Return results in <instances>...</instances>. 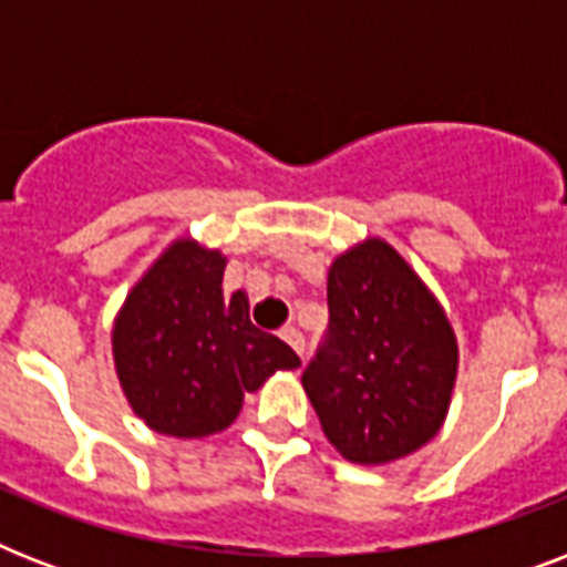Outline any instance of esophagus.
<instances>
[{"mask_svg":"<svg viewBox=\"0 0 567 567\" xmlns=\"http://www.w3.org/2000/svg\"><path fill=\"white\" fill-rule=\"evenodd\" d=\"M282 341H285V344H291V350L300 355V359H306V338H302L300 329L285 327L282 329Z\"/></svg>","mask_w":567,"mask_h":567,"instance_id":"obj_1","label":"esophagus"}]
</instances>
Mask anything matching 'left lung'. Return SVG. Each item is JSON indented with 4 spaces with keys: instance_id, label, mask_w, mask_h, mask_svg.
I'll return each instance as SVG.
<instances>
[{
    "instance_id": "1",
    "label": "left lung",
    "mask_w": 567,
    "mask_h": 567,
    "mask_svg": "<svg viewBox=\"0 0 567 567\" xmlns=\"http://www.w3.org/2000/svg\"><path fill=\"white\" fill-rule=\"evenodd\" d=\"M329 332L302 388L332 447L355 465L421 450L447 417L458 347L421 276L382 238L332 261Z\"/></svg>"
}]
</instances>
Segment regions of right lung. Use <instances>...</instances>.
<instances>
[{
	"label": "right lung",
	"instance_id": "right-lung-1",
	"mask_svg": "<svg viewBox=\"0 0 567 567\" xmlns=\"http://www.w3.org/2000/svg\"><path fill=\"white\" fill-rule=\"evenodd\" d=\"M226 256L173 240L128 291L114 332V368L132 412L173 439H205L238 417L244 394L300 355L249 323L247 293L223 297Z\"/></svg>",
	"mask_w": 567,
	"mask_h": 567
}]
</instances>
